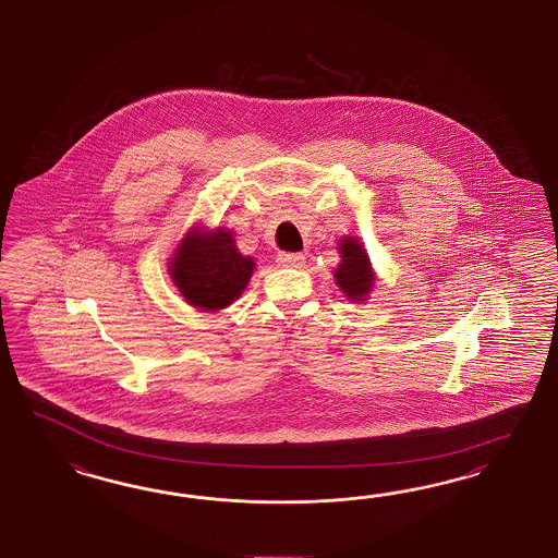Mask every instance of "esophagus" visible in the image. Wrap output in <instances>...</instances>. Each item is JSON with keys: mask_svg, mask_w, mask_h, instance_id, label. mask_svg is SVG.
Masks as SVG:
<instances>
[{"mask_svg": "<svg viewBox=\"0 0 558 558\" xmlns=\"http://www.w3.org/2000/svg\"><path fill=\"white\" fill-rule=\"evenodd\" d=\"M276 262L282 268H302L304 266V256L302 254H292V252H280L276 256Z\"/></svg>", "mask_w": 558, "mask_h": 558, "instance_id": "1", "label": "esophagus"}]
</instances>
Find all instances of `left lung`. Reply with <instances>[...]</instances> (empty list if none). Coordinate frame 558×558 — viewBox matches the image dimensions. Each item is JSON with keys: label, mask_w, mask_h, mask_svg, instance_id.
<instances>
[{"label": "left lung", "mask_w": 558, "mask_h": 558, "mask_svg": "<svg viewBox=\"0 0 558 558\" xmlns=\"http://www.w3.org/2000/svg\"><path fill=\"white\" fill-rule=\"evenodd\" d=\"M341 264L335 270V282L343 290L349 301H367L374 288V270L362 243L353 238H343L339 243Z\"/></svg>", "instance_id": "obj_1"}]
</instances>
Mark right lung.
Returning a JSON list of instances; mask_svg holds the SVG:
<instances>
[{
  "label": "right lung",
  "instance_id": "right-lung-1",
  "mask_svg": "<svg viewBox=\"0 0 558 558\" xmlns=\"http://www.w3.org/2000/svg\"><path fill=\"white\" fill-rule=\"evenodd\" d=\"M254 268V259L240 254L229 231L195 226L177 247L168 270L184 301L198 311H219L240 299Z\"/></svg>",
  "mask_w": 558,
  "mask_h": 558
}]
</instances>
